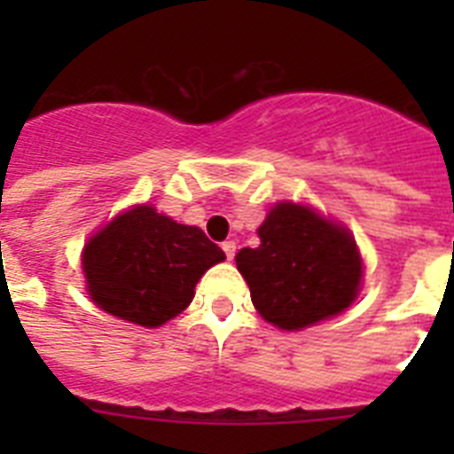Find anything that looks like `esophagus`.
I'll return each mask as SVG.
<instances>
[{"label":"esophagus","instance_id":"esophagus-1","mask_svg":"<svg viewBox=\"0 0 454 454\" xmlns=\"http://www.w3.org/2000/svg\"><path fill=\"white\" fill-rule=\"evenodd\" d=\"M221 247H223V252H226V256H228V262H231V259L235 256V240H226L223 245H221Z\"/></svg>","mask_w":454,"mask_h":454}]
</instances>
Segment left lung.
I'll use <instances>...</instances> for the list:
<instances>
[{
    "mask_svg": "<svg viewBox=\"0 0 454 454\" xmlns=\"http://www.w3.org/2000/svg\"><path fill=\"white\" fill-rule=\"evenodd\" d=\"M256 233L262 245L242 247L235 263L263 320L303 330L356 301L363 259L348 228L310 207L278 202Z\"/></svg>",
    "mask_w": 454,
    "mask_h": 454,
    "instance_id": "obj_1",
    "label": "left lung"
}]
</instances>
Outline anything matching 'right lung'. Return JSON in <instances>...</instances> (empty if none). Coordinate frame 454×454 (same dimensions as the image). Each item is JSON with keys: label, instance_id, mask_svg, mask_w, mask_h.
I'll return each instance as SVG.
<instances>
[{"label": "right lung", "instance_id": "add662e5", "mask_svg": "<svg viewBox=\"0 0 454 454\" xmlns=\"http://www.w3.org/2000/svg\"><path fill=\"white\" fill-rule=\"evenodd\" d=\"M223 259V249L198 226L137 205L89 238L82 269L98 309L134 325L160 327L188 309L200 278Z\"/></svg>", "mask_w": 454, "mask_h": 454}]
</instances>
